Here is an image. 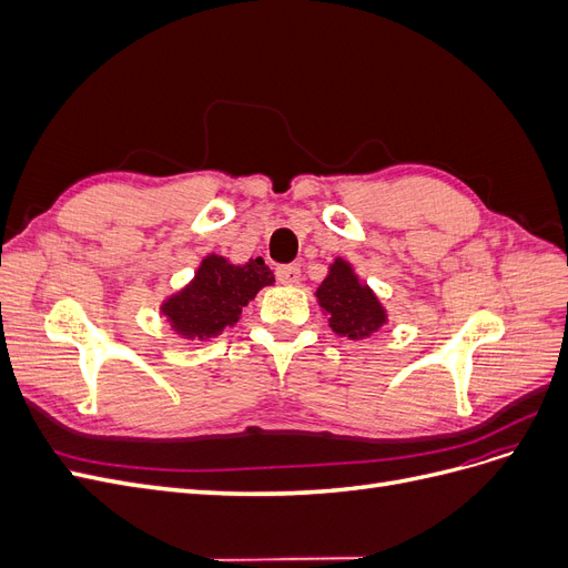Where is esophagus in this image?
Wrapping results in <instances>:
<instances>
[{
    "mask_svg": "<svg viewBox=\"0 0 568 568\" xmlns=\"http://www.w3.org/2000/svg\"><path fill=\"white\" fill-rule=\"evenodd\" d=\"M274 274H277V280H280L282 284H298V280H301V267H298L296 263L280 265L277 270H274Z\"/></svg>",
    "mask_w": 568,
    "mask_h": 568,
    "instance_id": "obj_1",
    "label": "esophagus"
}]
</instances>
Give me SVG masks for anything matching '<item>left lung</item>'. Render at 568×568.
I'll list each match as a JSON object with an SVG mask.
<instances>
[{"label": "left lung", "instance_id": "1", "mask_svg": "<svg viewBox=\"0 0 568 568\" xmlns=\"http://www.w3.org/2000/svg\"><path fill=\"white\" fill-rule=\"evenodd\" d=\"M315 296L322 311L329 315V326L338 336L365 338L386 322L382 303L372 288L359 284L346 261H336Z\"/></svg>", "mask_w": 568, "mask_h": 568}]
</instances>
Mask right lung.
Segmentation results:
<instances>
[{"label": "right lung", "instance_id": "1", "mask_svg": "<svg viewBox=\"0 0 568 568\" xmlns=\"http://www.w3.org/2000/svg\"><path fill=\"white\" fill-rule=\"evenodd\" d=\"M272 282L274 274L263 257L232 265L213 253L201 263L194 282L163 303V315L186 338H211L232 326L242 307Z\"/></svg>", "mask_w": 568, "mask_h": 568}]
</instances>
